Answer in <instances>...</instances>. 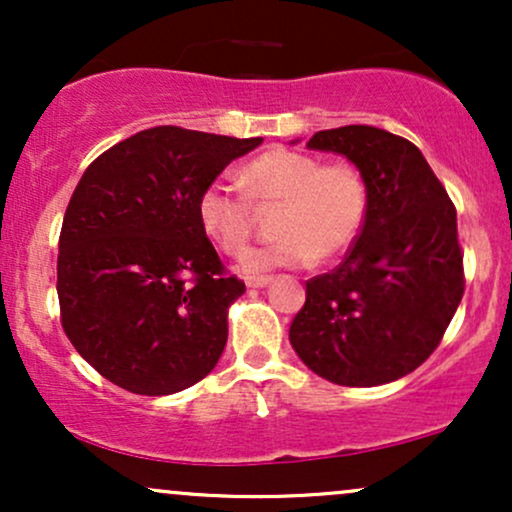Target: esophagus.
Listing matches in <instances>:
<instances>
[{
  "label": "esophagus",
  "instance_id": "obj_1",
  "mask_svg": "<svg viewBox=\"0 0 512 512\" xmlns=\"http://www.w3.org/2000/svg\"><path fill=\"white\" fill-rule=\"evenodd\" d=\"M269 281H272V276L262 274V276H248V279H245V284H248L250 289H262V286H267Z\"/></svg>",
  "mask_w": 512,
  "mask_h": 512
}]
</instances>
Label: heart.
I'll use <instances>...</instances> for the list:
<instances>
[{"instance_id":"1","label":"heart","mask_w":512,"mask_h":512,"mask_svg":"<svg viewBox=\"0 0 512 512\" xmlns=\"http://www.w3.org/2000/svg\"><path fill=\"white\" fill-rule=\"evenodd\" d=\"M238 185L211 180L197 197V219L216 248L236 257L248 248L257 209L276 207L279 238L250 250L245 272L298 267L342 255L361 233L368 185L351 163H322L313 154L274 146L240 170Z\"/></svg>"}]
</instances>
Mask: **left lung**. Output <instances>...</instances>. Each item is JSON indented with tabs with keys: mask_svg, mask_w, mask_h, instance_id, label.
<instances>
[{
	"mask_svg": "<svg viewBox=\"0 0 512 512\" xmlns=\"http://www.w3.org/2000/svg\"><path fill=\"white\" fill-rule=\"evenodd\" d=\"M308 146L361 170L368 211L344 262L305 281L289 339L330 383H392L438 349L462 301L455 204L421 151L385 129H325Z\"/></svg>",
	"mask_w": 512,
	"mask_h": 512,
	"instance_id": "left-lung-1",
	"label": "left lung"
}]
</instances>
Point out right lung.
<instances>
[{
  "mask_svg": "<svg viewBox=\"0 0 512 512\" xmlns=\"http://www.w3.org/2000/svg\"><path fill=\"white\" fill-rule=\"evenodd\" d=\"M262 144L173 125L103 151L64 211L57 255L62 330L103 378L134 395L199 383L228 339V274L197 219V197Z\"/></svg>",
  "mask_w": 512,
  "mask_h": 512,
  "instance_id": "add662e5",
  "label": "right lung"
}]
</instances>
